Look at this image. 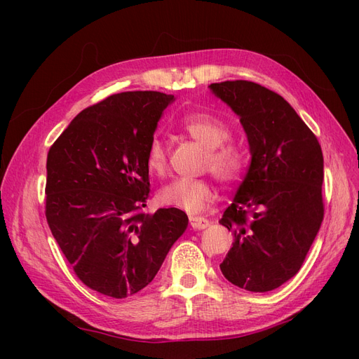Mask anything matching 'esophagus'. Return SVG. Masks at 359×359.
Instances as JSON below:
<instances>
[{"mask_svg":"<svg viewBox=\"0 0 359 359\" xmlns=\"http://www.w3.org/2000/svg\"><path fill=\"white\" fill-rule=\"evenodd\" d=\"M190 224L193 229L201 231V229H205V227H208L210 222L203 219V217H190Z\"/></svg>","mask_w":359,"mask_h":359,"instance_id":"1","label":"esophagus"}]
</instances>
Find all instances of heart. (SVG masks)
<instances>
[{
	"label": "heart",
	"instance_id": "1",
	"mask_svg": "<svg viewBox=\"0 0 359 359\" xmlns=\"http://www.w3.org/2000/svg\"><path fill=\"white\" fill-rule=\"evenodd\" d=\"M181 132L196 140L205 148L203 169H210L222 182L231 184L240 180L245 169L247 157L244 149L227 140L231 128L220 118L205 112L189 114L180 124ZM168 166L166 147L161 140L153 139L147 151V168L154 175H163ZM215 199V190L206 180L180 178L163 187L157 201L189 214L203 211Z\"/></svg>",
	"mask_w": 359,
	"mask_h": 359
}]
</instances>
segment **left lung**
<instances>
[{"label":"left lung","mask_w":359,"mask_h":359,"mask_svg":"<svg viewBox=\"0 0 359 359\" xmlns=\"http://www.w3.org/2000/svg\"><path fill=\"white\" fill-rule=\"evenodd\" d=\"M240 116L252 161L220 224L233 243L220 269L250 292L295 276L323 220V156L316 136L277 93L248 81L211 83Z\"/></svg>","instance_id":"obj_1"}]
</instances>
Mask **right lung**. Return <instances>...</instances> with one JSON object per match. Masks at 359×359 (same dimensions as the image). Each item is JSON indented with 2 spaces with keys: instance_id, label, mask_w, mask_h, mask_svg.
<instances>
[{
  "instance_id": "1",
  "label": "right lung",
  "mask_w": 359,
  "mask_h": 359,
  "mask_svg": "<svg viewBox=\"0 0 359 359\" xmlns=\"http://www.w3.org/2000/svg\"><path fill=\"white\" fill-rule=\"evenodd\" d=\"M175 100L127 91L86 107L48 153L46 220L83 285L121 299L148 286L186 232L187 214L147 206V151Z\"/></svg>"
}]
</instances>
